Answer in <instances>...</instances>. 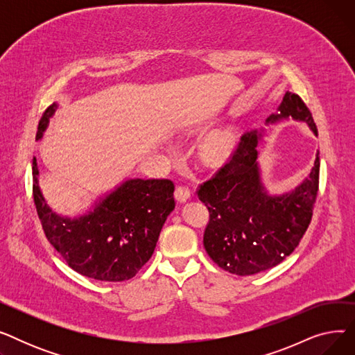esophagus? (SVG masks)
Wrapping results in <instances>:
<instances>
[{"mask_svg": "<svg viewBox=\"0 0 355 355\" xmlns=\"http://www.w3.org/2000/svg\"><path fill=\"white\" fill-rule=\"evenodd\" d=\"M191 197V190L187 185H178L175 190V198L178 201H187Z\"/></svg>", "mask_w": 355, "mask_h": 355, "instance_id": "obj_1", "label": "esophagus"}]
</instances>
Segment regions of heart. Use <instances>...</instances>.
<instances>
[{
	"label": "heart",
	"instance_id": "b5f03b06",
	"mask_svg": "<svg viewBox=\"0 0 355 355\" xmlns=\"http://www.w3.org/2000/svg\"><path fill=\"white\" fill-rule=\"evenodd\" d=\"M227 148L229 137L226 134H217L202 145V155L209 161H216L227 153Z\"/></svg>",
	"mask_w": 355,
	"mask_h": 355
}]
</instances>
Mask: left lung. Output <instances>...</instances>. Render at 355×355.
I'll return each instance as SVG.
<instances>
[{
    "instance_id": "1",
    "label": "left lung",
    "mask_w": 355,
    "mask_h": 355,
    "mask_svg": "<svg viewBox=\"0 0 355 355\" xmlns=\"http://www.w3.org/2000/svg\"><path fill=\"white\" fill-rule=\"evenodd\" d=\"M292 116L318 134L311 110L296 93L288 92L276 122ZM256 130L240 138L230 158L214 175L198 185L197 196L209 209L202 243L221 269L239 276L254 275L279 265L300 245L313 211L320 187V153L309 177L292 193L266 194L259 177Z\"/></svg>"
}]
</instances>
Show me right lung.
<instances>
[{
    "label": "right lung",
    "instance_id": "1",
    "mask_svg": "<svg viewBox=\"0 0 355 355\" xmlns=\"http://www.w3.org/2000/svg\"><path fill=\"white\" fill-rule=\"evenodd\" d=\"M54 105L39 122L35 138L43 135ZM33 158V198L47 240L78 273L105 282L134 277L151 259L159 232L175 207L171 180H129L99 206L80 218H63L53 213L37 185Z\"/></svg>",
    "mask_w": 355,
    "mask_h": 355
}]
</instances>
